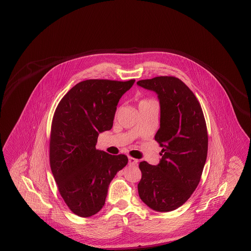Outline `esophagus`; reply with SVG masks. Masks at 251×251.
I'll return each mask as SVG.
<instances>
[{
  "instance_id": "obj_1",
  "label": "esophagus",
  "mask_w": 251,
  "mask_h": 251,
  "mask_svg": "<svg viewBox=\"0 0 251 251\" xmlns=\"http://www.w3.org/2000/svg\"><path fill=\"white\" fill-rule=\"evenodd\" d=\"M137 163H138V161L136 159L129 156V165L130 166H135V165H137Z\"/></svg>"
}]
</instances>
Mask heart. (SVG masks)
<instances>
[{
    "mask_svg": "<svg viewBox=\"0 0 251 251\" xmlns=\"http://www.w3.org/2000/svg\"><path fill=\"white\" fill-rule=\"evenodd\" d=\"M151 102H154V101H153V100H151L144 99V100H142L139 102V107H140V106H143V105H146V104H149V103H151Z\"/></svg>",
    "mask_w": 251,
    "mask_h": 251,
    "instance_id": "b5f03b06",
    "label": "heart"
}]
</instances>
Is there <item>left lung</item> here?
Instances as JSON below:
<instances>
[{
    "instance_id": "1",
    "label": "left lung",
    "mask_w": 251,
    "mask_h": 251,
    "mask_svg": "<svg viewBox=\"0 0 251 251\" xmlns=\"http://www.w3.org/2000/svg\"><path fill=\"white\" fill-rule=\"evenodd\" d=\"M136 84L158 95L161 118L154 138L163 148L157 166L139 164L138 194L152 210L171 212L187 201L201 178L208 151L202 109L179 78L160 76Z\"/></svg>"
}]
</instances>
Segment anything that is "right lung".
Returning <instances> with one entry per match:
<instances>
[{
  "instance_id": "right-lung-1",
  "label": "right lung",
  "mask_w": 251,
  "mask_h": 251,
  "mask_svg": "<svg viewBox=\"0 0 251 251\" xmlns=\"http://www.w3.org/2000/svg\"><path fill=\"white\" fill-rule=\"evenodd\" d=\"M134 82H80L55 109L50 165L61 197L75 215L88 217L100 212L111 180L128 164L127 156L108 154L96 144L100 132L112 129L120 99Z\"/></svg>"
}]
</instances>
